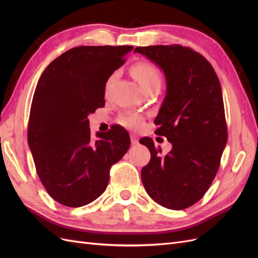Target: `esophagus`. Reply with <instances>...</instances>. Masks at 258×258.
I'll list each match as a JSON object with an SVG mask.
<instances>
[{
    "mask_svg": "<svg viewBox=\"0 0 258 258\" xmlns=\"http://www.w3.org/2000/svg\"><path fill=\"white\" fill-rule=\"evenodd\" d=\"M130 139H131V144L132 145H137L139 143V140L135 135H130Z\"/></svg>",
    "mask_w": 258,
    "mask_h": 258,
    "instance_id": "esophagus-1",
    "label": "esophagus"
}]
</instances>
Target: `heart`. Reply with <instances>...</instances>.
I'll return each mask as SVG.
<instances>
[{"label": "heart", "mask_w": 258, "mask_h": 258, "mask_svg": "<svg viewBox=\"0 0 258 258\" xmlns=\"http://www.w3.org/2000/svg\"><path fill=\"white\" fill-rule=\"evenodd\" d=\"M131 74L135 77V80L139 83V85L141 86V88L143 90L153 87V86L156 85H160L161 79H160V74L159 71L155 66L152 63H148V62H138V63L134 64L131 67ZM116 76V73H114L110 80H108V83H111ZM120 121L126 124L128 127H140L142 124V117L139 116L137 114H127L121 116Z\"/></svg>", "instance_id": "b5f03b06"}]
</instances>
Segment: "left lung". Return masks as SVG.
I'll return each mask as SVG.
<instances>
[{
  "mask_svg": "<svg viewBox=\"0 0 258 258\" xmlns=\"http://www.w3.org/2000/svg\"><path fill=\"white\" fill-rule=\"evenodd\" d=\"M135 52L157 64L165 74L166 97L154 122L156 134L172 144L160 156L151 138L140 140L151 152L141 177L146 192L160 206L183 210L209 189L227 143L222 87L210 62L181 45L137 47Z\"/></svg>",
  "mask_w": 258,
  "mask_h": 258,
  "instance_id": "obj_1",
  "label": "left lung"
}]
</instances>
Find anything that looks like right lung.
<instances>
[{"label":"right lung","instance_id":"1","mask_svg":"<svg viewBox=\"0 0 258 258\" xmlns=\"http://www.w3.org/2000/svg\"><path fill=\"white\" fill-rule=\"evenodd\" d=\"M132 46H79L45 69L30 110L28 143L49 196L79 208L104 192L111 167L130 146L128 132L113 126L92 140L88 115L105 104V84Z\"/></svg>","mask_w":258,"mask_h":258}]
</instances>
